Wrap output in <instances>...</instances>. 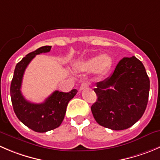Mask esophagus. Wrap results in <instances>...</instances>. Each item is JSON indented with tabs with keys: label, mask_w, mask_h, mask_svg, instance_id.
Masks as SVG:
<instances>
[{
	"label": "esophagus",
	"mask_w": 160,
	"mask_h": 160,
	"mask_svg": "<svg viewBox=\"0 0 160 160\" xmlns=\"http://www.w3.org/2000/svg\"><path fill=\"white\" fill-rule=\"evenodd\" d=\"M89 85H90V83H88V82H85V83H83L81 85H80V91H82V90L84 89V88H88V87H89Z\"/></svg>",
	"instance_id": "34e87169"
}]
</instances>
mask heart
<instances>
[{
	"mask_svg": "<svg viewBox=\"0 0 160 160\" xmlns=\"http://www.w3.org/2000/svg\"><path fill=\"white\" fill-rule=\"evenodd\" d=\"M111 66V58L106 55H98L89 58L80 64V68L85 72H91L95 70L97 72L106 71Z\"/></svg>",
	"mask_w": 160,
	"mask_h": 160,
	"instance_id": "obj_1",
	"label": "heart"
}]
</instances>
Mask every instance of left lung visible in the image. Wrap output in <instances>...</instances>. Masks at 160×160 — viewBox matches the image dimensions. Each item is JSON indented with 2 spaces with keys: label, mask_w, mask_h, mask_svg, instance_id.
Returning a JSON list of instances; mask_svg holds the SVG:
<instances>
[{
  "label": "left lung",
  "mask_w": 160,
  "mask_h": 160,
  "mask_svg": "<svg viewBox=\"0 0 160 160\" xmlns=\"http://www.w3.org/2000/svg\"><path fill=\"white\" fill-rule=\"evenodd\" d=\"M149 88L142 62L134 56L123 58L109 77L96 83L98 98L91 108L96 122L114 131L131 128L145 112Z\"/></svg>",
  "instance_id": "obj_1"
}]
</instances>
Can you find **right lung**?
Returning a JSON list of instances; mask_svg holds the SVG:
<instances>
[{"label": "right lung", "mask_w": 160, "mask_h": 160, "mask_svg": "<svg viewBox=\"0 0 160 160\" xmlns=\"http://www.w3.org/2000/svg\"><path fill=\"white\" fill-rule=\"evenodd\" d=\"M52 46L40 48L17 63L10 88L12 106L18 119L27 128L39 133L52 131L61 125L68 103L77 93L76 89L68 93L55 91L40 104L32 103L23 97L21 86L26 67L36 55L49 52Z\"/></svg>", "instance_id": "add662e5"}]
</instances>
